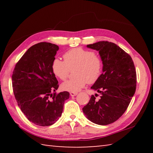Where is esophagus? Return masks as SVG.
I'll list each match as a JSON object with an SVG mask.
<instances>
[{"label":"esophagus","mask_w":153,"mask_h":153,"mask_svg":"<svg viewBox=\"0 0 153 153\" xmlns=\"http://www.w3.org/2000/svg\"><path fill=\"white\" fill-rule=\"evenodd\" d=\"M77 94V92H70V95L71 97H75V96H76Z\"/></svg>","instance_id":"34e87169"}]
</instances>
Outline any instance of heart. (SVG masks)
<instances>
[{
	"label": "heart",
	"mask_w": 153,
	"mask_h": 153,
	"mask_svg": "<svg viewBox=\"0 0 153 153\" xmlns=\"http://www.w3.org/2000/svg\"><path fill=\"white\" fill-rule=\"evenodd\" d=\"M64 61L59 58L53 59L51 69L53 74L61 80H65L69 74V69L76 67L73 79L61 84V88L68 92H77L87 83L92 84L101 76L103 71V61L94 51L81 48L71 49L63 55Z\"/></svg>",
	"instance_id": "b5f03b06"
}]
</instances>
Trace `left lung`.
<instances>
[{
  "label": "left lung",
  "mask_w": 153,
  "mask_h": 153,
  "mask_svg": "<svg viewBox=\"0 0 153 153\" xmlns=\"http://www.w3.org/2000/svg\"><path fill=\"white\" fill-rule=\"evenodd\" d=\"M87 47L98 51L104 65L101 76L91 87L100 98L92 95L82 110L92 122L108 125L125 113L136 92L135 66L130 55L115 43L100 41Z\"/></svg>",
  "instance_id": "1"
}]
</instances>
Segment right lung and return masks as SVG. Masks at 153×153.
Returning a JSON list of instances; mask_svg holds the SVG:
<instances>
[{
	"label": "right lung",
	"instance_id": "add662e5",
	"mask_svg": "<svg viewBox=\"0 0 153 153\" xmlns=\"http://www.w3.org/2000/svg\"><path fill=\"white\" fill-rule=\"evenodd\" d=\"M59 49L57 45L49 42L33 45L15 65L13 72V90L18 106L36 125L55 123L61 116L65 101L69 98L68 92L54 93L59 84L51 64Z\"/></svg>",
	"mask_w": 153,
	"mask_h": 153
}]
</instances>
